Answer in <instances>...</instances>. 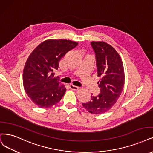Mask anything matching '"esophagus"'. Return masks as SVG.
Listing matches in <instances>:
<instances>
[{
	"label": "esophagus",
	"mask_w": 153,
	"mask_h": 153,
	"mask_svg": "<svg viewBox=\"0 0 153 153\" xmlns=\"http://www.w3.org/2000/svg\"><path fill=\"white\" fill-rule=\"evenodd\" d=\"M69 87L72 90H78L79 89V88L77 87V86H76L74 85H73V84H70L69 85Z\"/></svg>",
	"instance_id": "1"
}]
</instances>
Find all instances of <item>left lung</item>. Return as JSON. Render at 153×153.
<instances>
[{
    "label": "left lung",
    "mask_w": 153,
    "mask_h": 153,
    "mask_svg": "<svg viewBox=\"0 0 153 153\" xmlns=\"http://www.w3.org/2000/svg\"><path fill=\"white\" fill-rule=\"evenodd\" d=\"M96 55L98 82L100 93L91 96L90 101L82 103L84 108L93 114H105L114 106L122 92L125 81L123 66L120 56L114 47L104 42H92Z\"/></svg>",
    "instance_id": "obj_1"
}]
</instances>
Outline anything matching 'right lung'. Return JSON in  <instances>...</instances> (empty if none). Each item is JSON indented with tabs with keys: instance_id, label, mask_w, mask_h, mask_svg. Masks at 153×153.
<instances>
[{
	"instance_id": "obj_1",
	"label": "right lung",
	"mask_w": 153,
	"mask_h": 153,
	"mask_svg": "<svg viewBox=\"0 0 153 153\" xmlns=\"http://www.w3.org/2000/svg\"><path fill=\"white\" fill-rule=\"evenodd\" d=\"M78 43L67 39H48L39 44L28 57L23 70V85L33 102L42 108L59 103L66 91L54 77L59 61Z\"/></svg>"
}]
</instances>
